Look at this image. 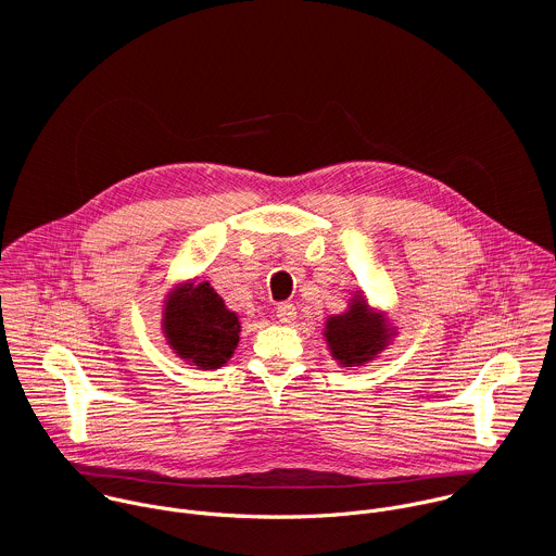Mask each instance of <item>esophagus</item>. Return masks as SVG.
Listing matches in <instances>:
<instances>
[{"label":"esophagus","instance_id":"obj_1","mask_svg":"<svg viewBox=\"0 0 556 556\" xmlns=\"http://www.w3.org/2000/svg\"><path fill=\"white\" fill-rule=\"evenodd\" d=\"M276 317H278L280 323L291 325V323L298 318V308H295L293 304H280V306L276 308Z\"/></svg>","mask_w":556,"mask_h":556}]
</instances>
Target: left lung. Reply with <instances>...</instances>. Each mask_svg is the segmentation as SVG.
Returning <instances> with one entry per match:
<instances>
[{
  "label": "left lung",
  "mask_w": 556,
  "mask_h": 556,
  "mask_svg": "<svg viewBox=\"0 0 556 556\" xmlns=\"http://www.w3.org/2000/svg\"><path fill=\"white\" fill-rule=\"evenodd\" d=\"M320 333L338 366L359 368L390 349L397 327L386 313L370 306L364 291H355L344 313L325 318Z\"/></svg>",
  "instance_id": "1"
}]
</instances>
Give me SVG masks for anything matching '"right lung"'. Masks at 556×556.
<instances>
[{
	"label": "right lung",
	"mask_w": 556,
	"mask_h": 556,
	"mask_svg": "<svg viewBox=\"0 0 556 556\" xmlns=\"http://www.w3.org/2000/svg\"><path fill=\"white\" fill-rule=\"evenodd\" d=\"M238 313L229 311L214 287L203 280L177 282L162 302V336L170 351L199 370L225 366L238 349Z\"/></svg>",
	"instance_id": "add662e5"
}]
</instances>
